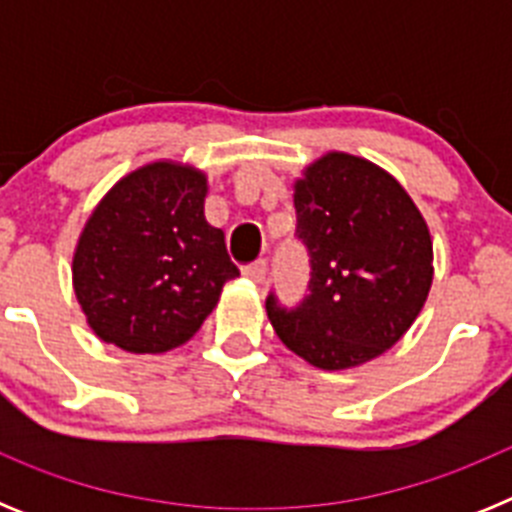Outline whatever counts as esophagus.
Instances as JSON below:
<instances>
[{
	"label": "esophagus",
	"mask_w": 512,
	"mask_h": 512,
	"mask_svg": "<svg viewBox=\"0 0 512 512\" xmlns=\"http://www.w3.org/2000/svg\"><path fill=\"white\" fill-rule=\"evenodd\" d=\"M243 277L251 279L253 284H264L266 282V261L259 259V261H253V264L243 266Z\"/></svg>",
	"instance_id": "esophagus-1"
}]
</instances>
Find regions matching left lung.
<instances>
[{"label":"left lung","mask_w":512,"mask_h":512,"mask_svg":"<svg viewBox=\"0 0 512 512\" xmlns=\"http://www.w3.org/2000/svg\"><path fill=\"white\" fill-rule=\"evenodd\" d=\"M295 210L310 256L307 295L295 307L266 297L284 346L320 369L395 346L433 282L431 235L405 189L364 158L328 153L297 182Z\"/></svg>","instance_id":"1"}]
</instances>
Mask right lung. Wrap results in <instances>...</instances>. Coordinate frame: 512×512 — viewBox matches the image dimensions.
<instances>
[{"label":"right lung","instance_id":"1","mask_svg":"<svg viewBox=\"0 0 512 512\" xmlns=\"http://www.w3.org/2000/svg\"><path fill=\"white\" fill-rule=\"evenodd\" d=\"M200 171L151 164L99 202L79 238L74 289L102 341L164 354L200 330L220 289L241 271L205 220Z\"/></svg>","mask_w":512,"mask_h":512}]
</instances>
